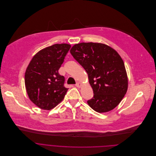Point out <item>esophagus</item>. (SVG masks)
I'll return each instance as SVG.
<instances>
[{"instance_id":"1","label":"esophagus","mask_w":156,"mask_h":156,"mask_svg":"<svg viewBox=\"0 0 156 156\" xmlns=\"http://www.w3.org/2000/svg\"><path fill=\"white\" fill-rule=\"evenodd\" d=\"M77 87H78V88H79V87H81V85H82V84L80 83H79V82H77V83H76V84L75 85Z\"/></svg>"}]
</instances>
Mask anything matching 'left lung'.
Returning <instances> with one entry per match:
<instances>
[{"instance_id": "obj_1", "label": "left lung", "mask_w": 156, "mask_h": 156, "mask_svg": "<svg viewBox=\"0 0 156 156\" xmlns=\"http://www.w3.org/2000/svg\"><path fill=\"white\" fill-rule=\"evenodd\" d=\"M70 52L88 74L93 97L87 101L96 112L115 108L125 96L128 79L124 63L118 53L100 43H80Z\"/></svg>"}]
</instances>
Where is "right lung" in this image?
Here are the masks:
<instances>
[{
  "instance_id": "right-lung-1",
  "label": "right lung",
  "mask_w": 156,
  "mask_h": 156,
  "mask_svg": "<svg viewBox=\"0 0 156 156\" xmlns=\"http://www.w3.org/2000/svg\"><path fill=\"white\" fill-rule=\"evenodd\" d=\"M70 48L69 44H61L44 48L34 56L26 69L24 80L28 97L41 109H53L66 95L68 88L58 70Z\"/></svg>"
}]
</instances>
